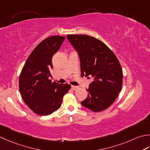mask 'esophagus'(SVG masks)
<instances>
[{
    "mask_svg": "<svg viewBox=\"0 0 150 150\" xmlns=\"http://www.w3.org/2000/svg\"><path fill=\"white\" fill-rule=\"evenodd\" d=\"M71 89L73 90H76L78 89V86H71Z\"/></svg>",
    "mask_w": 150,
    "mask_h": 150,
    "instance_id": "obj_1",
    "label": "esophagus"
}]
</instances>
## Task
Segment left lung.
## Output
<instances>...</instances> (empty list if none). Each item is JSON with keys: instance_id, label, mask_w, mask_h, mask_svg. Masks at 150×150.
Listing matches in <instances>:
<instances>
[{"instance_id": "obj_1", "label": "left lung", "mask_w": 150, "mask_h": 150, "mask_svg": "<svg viewBox=\"0 0 150 150\" xmlns=\"http://www.w3.org/2000/svg\"><path fill=\"white\" fill-rule=\"evenodd\" d=\"M67 38L80 57L81 76L93 78L87 90L88 97L81 104L93 112L107 109L122 90L123 71L118 59L96 38L83 34H69Z\"/></svg>"}]
</instances>
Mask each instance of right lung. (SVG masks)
Returning a JSON list of instances; mask_svg holds the SVG:
<instances>
[{"label": "right lung", "mask_w": 150, "mask_h": 150, "mask_svg": "<svg viewBox=\"0 0 150 150\" xmlns=\"http://www.w3.org/2000/svg\"><path fill=\"white\" fill-rule=\"evenodd\" d=\"M65 37L53 36L43 40L29 55L20 73L19 92L25 103L38 115L47 116L61 107L68 84L52 82V58Z\"/></svg>", "instance_id": "1"}]
</instances>
